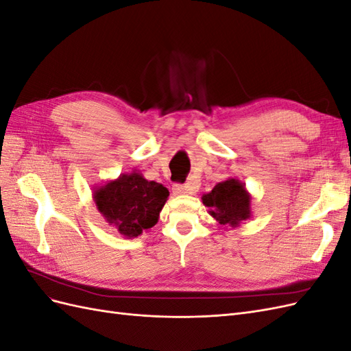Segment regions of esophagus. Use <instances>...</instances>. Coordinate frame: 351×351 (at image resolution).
Here are the masks:
<instances>
[{"label":"esophagus","mask_w":351,"mask_h":351,"mask_svg":"<svg viewBox=\"0 0 351 351\" xmlns=\"http://www.w3.org/2000/svg\"><path fill=\"white\" fill-rule=\"evenodd\" d=\"M173 192L176 195H192L197 192V186H195L193 183H186V184L176 183L173 186Z\"/></svg>","instance_id":"1"}]
</instances>
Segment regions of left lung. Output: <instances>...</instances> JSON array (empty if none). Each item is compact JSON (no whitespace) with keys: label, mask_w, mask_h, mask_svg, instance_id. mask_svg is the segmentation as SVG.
I'll return each mask as SVG.
<instances>
[{"label":"left lung","mask_w":351,"mask_h":351,"mask_svg":"<svg viewBox=\"0 0 351 351\" xmlns=\"http://www.w3.org/2000/svg\"><path fill=\"white\" fill-rule=\"evenodd\" d=\"M202 200L221 226L236 227L240 221L250 218V196L236 178L218 183Z\"/></svg>","instance_id":"1"}]
</instances>
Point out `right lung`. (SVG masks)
<instances>
[{"label": "right lung", "instance_id": "obj_1", "mask_svg": "<svg viewBox=\"0 0 351 351\" xmlns=\"http://www.w3.org/2000/svg\"><path fill=\"white\" fill-rule=\"evenodd\" d=\"M169 196L168 189L147 182L139 173L123 174L95 190V204L110 224L125 237H137L152 228Z\"/></svg>", "mask_w": 351, "mask_h": 351}]
</instances>
